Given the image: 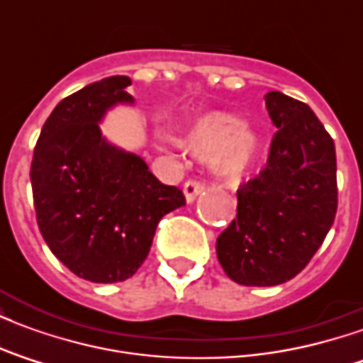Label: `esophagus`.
Returning <instances> with one entry per match:
<instances>
[{
  "label": "esophagus",
  "mask_w": 363,
  "mask_h": 363,
  "mask_svg": "<svg viewBox=\"0 0 363 363\" xmlns=\"http://www.w3.org/2000/svg\"><path fill=\"white\" fill-rule=\"evenodd\" d=\"M202 190H204V184L198 181H186L184 182V189H182V192H184V198H186V202H194L196 200L198 194H202Z\"/></svg>",
  "instance_id": "esophagus-1"
}]
</instances>
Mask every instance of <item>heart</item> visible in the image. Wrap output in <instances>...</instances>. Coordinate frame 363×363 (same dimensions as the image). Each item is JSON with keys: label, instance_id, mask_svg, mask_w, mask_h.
Here are the masks:
<instances>
[{"label": "heart", "instance_id": "heart-1", "mask_svg": "<svg viewBox=\"0 0 363 363\" xmlns=\"http://www.w3.org/2000/svg\"><path fill=\"white\" fill-rule=\"evenodd\" d=\"M181 143L196 157H212L213 173L228 181L245 177L259 155L257 135L225 112H210L198 118Z\"/></svg>", "mask_w": 363, "mask_h": 363}]
</instances>
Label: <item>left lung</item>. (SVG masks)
<instances>
[{
  "mask_svg": "<svg viewBox=\"0 0 363 363\" xmlns=\"http://www.w3.org/2000/svg\"><path fill=\"white\" fill-rule=\"evenodd\" d=\"M278 132L267 167L237 190V218L218 237L221 268L241 286H278L301 272L335 221L336 151L315 112L270 91Z\"/></svg>",
  "mask_w": 363,
  "mask_h": 363,
  "instance_id": "8db88e82",
  "label": "left lung"
}]
</instances>
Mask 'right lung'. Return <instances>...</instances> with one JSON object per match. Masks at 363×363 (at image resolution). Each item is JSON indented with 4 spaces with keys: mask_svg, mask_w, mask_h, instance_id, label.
I'll list each match as a JSON object with an SVG mask.
<instances>
[{
    "mask_svg": "<svg viewBox=\"0 0 363 363\" xmlns=\"http://www.w3.org/2000/svg\"><path fill=\"white\" fill-rule=\"evenodd\" d=\"M126 75L104 77L56 104L36 142L30 184L44 241L75 276L124 281L147 259L159 220L184 206L140 155L106 142L99 124L134 104Z\"/></svg>",
    "mask_w": 363,
    "mask_h": 363,
    "instance_id": "obj_1",
    "label": "right lung"
}]
</instances>
